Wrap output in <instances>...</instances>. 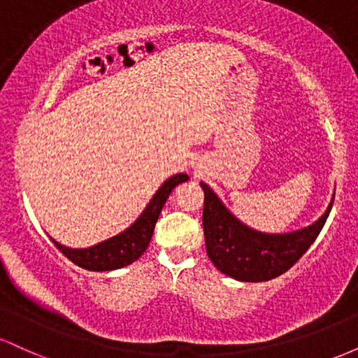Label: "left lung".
<instances>
[{
    "label": "left lung",
    "instance_id": "obj_1",
    "mask_svg": "<svg viewBox=\"0 0 358 358\" xmlns=\"http://www.w3.org/2000/svg\"><path fill=\"white\" fill-rule=\"evenodd\" d=\"M202 188L203 236L208 257L220 273L248 282L269 281L293 268L322 232L334 205L330 203L322 219L310 227L273 236L245 227L231 215L207 185L202 183Z\"/></svg>",
    "mask_w": 358,
    "mask_h": 358
}]
</instances>
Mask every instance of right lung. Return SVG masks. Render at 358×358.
<instances>
[{"mask_svg":"<svg viewBox=\"0 0 358 358\" xmlns=\"http://www.w3.org/2000/svg\"><path fill=\"white\" fill-rule=\"evenodd\" d=\"M187 175H175L170 180L159 187L156 192L150 205L145 208V212L139 215V219L131 225L127 231H124L113 239L101 242V244L94 245L89 249H71L65 245L59 244L53 241L57 249L64 254L65 257L71 259L73 264L80 266V268L87 271H113L124 268L131 264L145 252L148 244H150L151 236H153L155 224L158 220L159 212H162L163 205L176 185L187 182Z\"/></svg>","mask_w":358,"mask_h":358,"instance_id":"1","label":"right lung"}]
</instances>
